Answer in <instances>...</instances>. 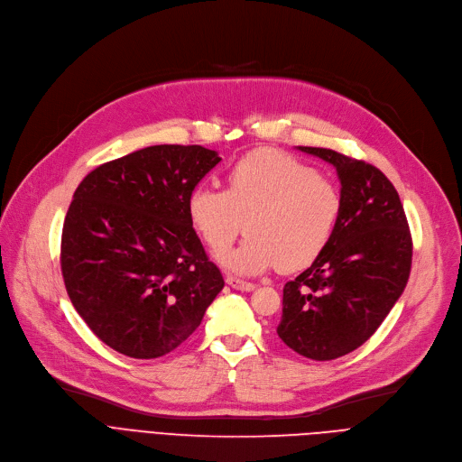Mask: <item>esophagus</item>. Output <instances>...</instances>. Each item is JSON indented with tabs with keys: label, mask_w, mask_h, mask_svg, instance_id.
<instances>
[{
	"label": "esophagus",
	"mask_w": 462,
	"mask_h": 462,
	"mask_svg": "<svg viewBox=\"0 0 462 462\" xmlns=\"http://www.w3.org/2000/svg\"><path fill=\"white\" fill-rule=\"evenodd\" d=\"M226 282H227V285H231L233 289H236V291H254L255 289V285L254 283H250V282H244V280H238V278H233V276H227L226 278Z\"/></svg>",
	"instance_id": "esophagus-1"
}]
</instances>
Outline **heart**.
<instances>
[{
	"label": "heart",
	"mask_w": 462,
	"mask_h": 462,
	"mask_svg": "<svg viewBox=\"0 0 462 462\" xmlns=\"http://www.w3.org/2000/svg\"><path fill=\"white\" fill-rule=\"evenodd\" d=\"M226 189L199 184L188 196V218L214 252L225 251L244 221L249 236L218 261L240 276L280 264L310 266L328 246L341 214L337 184L292 156L255 151L229 168Z\"/></svg>",
	"instance_id": "b5f03b06"
}]
</instances>
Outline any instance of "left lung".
Returning a JSON list of instances; mask_svg holds the SVG:
<instances>
[{"label":"left lung","mask_w":462,"mask_h":462,"mask_svg":"<svg viewBox=\"0 0 462 462\" xmlns=\"http://www.w3.org/2000/svg\"><path fill=\"white\" fill-rule=\"evenodd\" d=\"M328 162L341 214L328 246L283 287L278 336L298 355L336 360L364 345L399 300L412 266V236L397 189L367 162L298 147Z\"/></svg>","instance_id":"8db88e82"}]
</instances>
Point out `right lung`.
<instances>
[{"label":"right lung","mask_w":462,"mask_h":462,"mask_svg":"<svg viewBox=\"0 0 462 462\" xmlns=\"http://www.w3.org/2000/svg\"><path fill=\"white\" fill-rule=\"evenodd\" d=\"M222 158L152 145L106 162L76 188L61 235L70 302L125 356H164L199 327L224 278L188 218V196Z\"/></svg>","instance_id":"1"}]
</instances>
